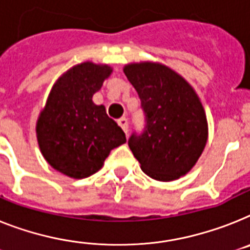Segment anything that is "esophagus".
Wrapping results in <instances>:
<instances>
[{
    "mask_svg": "<svg viewBox=\"0 0 250 250\" xmlns=\"http://www.w3.org/2000/svg\"><path fill=\"white\" fill-rule=\"evenodd\" d=\"M117 123H118L119 127H121V128L123 129V132L127 135V132H128V121H127V118L122 117V118H119L118 121H117Z\"/></svg>",
    "mask_w": 250,
    "mask_h": 250,
    "instance_id": "obj_1",
    "label": "esophagus"
}]
</instances>
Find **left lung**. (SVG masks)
<instances>
[{
  "label": "left lung",
  "instance_id": "8db88e82",
  "mask_svg": "<svg viewBox=\"0 0 250 250\" xmlns=\"http://www.w3.org/2000/svg\"><path fill=\"white\" fill-rule=\"evenodd\" d=\"M125 73L141 100L142 132L128 146L145 174L170 182L196 164L207 142V119L194 90L183 77L159 63H133Z\"/></svg>",
  "mask_w": 250,
  "mask_h": 250
}]
</instances>
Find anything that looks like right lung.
Segmentation results:
<instances>
[{"mask_svg":"<svg viewBox=\"0 0 250 250\" xmlns=\"http://www.w3.org/2000/svg\"><path fill=\"white\" fill-rule=\"evenodd\" d=\"M112 70L91 62L77 64L54 83L37 123L38 144L52 167L71 178L90 177L109 152L125 142V132L93 95Z\"/></svg>","mask_w":250,"mask_h":250,"instance_id":"add662e5","label":"right lung"}]
</instances>
